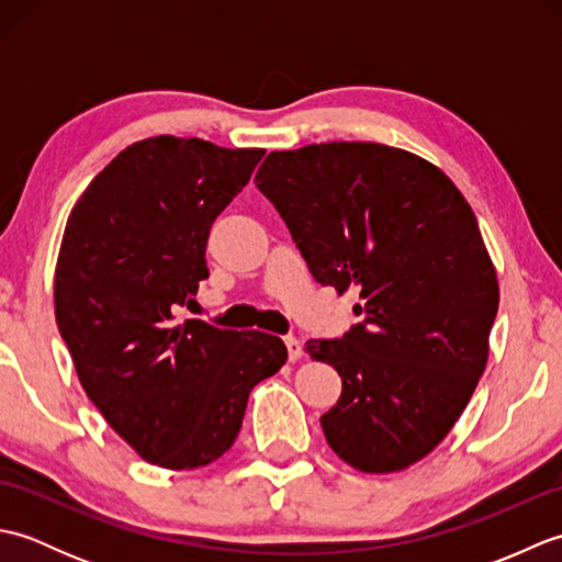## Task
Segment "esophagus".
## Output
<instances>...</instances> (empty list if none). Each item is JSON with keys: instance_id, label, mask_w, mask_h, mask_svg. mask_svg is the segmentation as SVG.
<instances>
[{"instance_id": "34e87169", "label": "esophagus", "mask_w": 562, "mask_h": 562, "mask_svg": "<svg viewBox=\"0 0 562 562\" xmlns=\"http://www.w3.org/2000/svg\"><path fill=\"white\" fill-rule=\"evenodd\" d=\"M284 345H288V352H290V362H296V360H302V355H304V345L296 340L294 336H288L284 338Z\"/></svg>"}]
</instances>
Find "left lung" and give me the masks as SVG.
<instances>
[{"instance_id":"8db88e82","label":"left lung","mask_w":562,"mask_h":562,"mask_svg":"<svg viewBox=\"0 0 562 562\" xmlns=\"http://www.w3.org/2000/svg\"><path fill=\"white\" fill-rule=\"evenodd\" d=\"M256 186L321 284L357 288L362 324L308 340L342 393L321 415L330 449L362 473L425 459L487 364L497 274L469 202L415 154L376 142L270 151Z\"/></svg>"}]
</instances>
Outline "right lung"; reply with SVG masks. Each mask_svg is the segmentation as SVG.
Here are the masks:
<instances>
[{
    "label": "right lung",
    "instance_id": "obj_1",
    "mask_svg": "<svg viewBox=\"0 0 562 562\" xmlns=\"http://www.w3.org/2000/svg\"><path fill=\"white\" fill-rule=\"evenodd\" d=\"M266 149L159 135L123 149L71 207L55 268V321L83 391L142 459L217 461L248 393L288 362L278 336L176 324L205 280L207 236Z\"/></svg>",
    "mask_w": 562,
    "mask_h": 562
}]
</instances>
